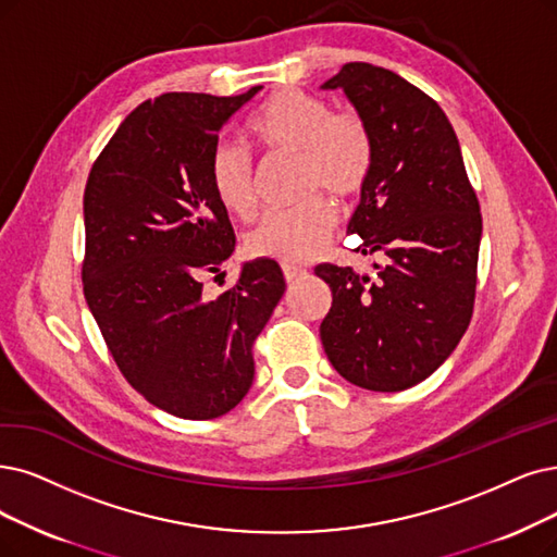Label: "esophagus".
<instances>
[{
	"label": "esophagus",
	"mask_w": 557,
	"mask_h": 557,
	"mask_svg": "<svg viewBox=\"0 0 557 557\" xmlns=\"http://www.w3.org/2000/svg\"><path fill=\"white\" fill-rule=\"evenodd\" d=\"M306 272L301 270V267H295V264H283V278L287 281V283H293V281H297L299 276H304Z\"/></svg>",
	"instance_id": "esophagus-1"
}]
</instances>
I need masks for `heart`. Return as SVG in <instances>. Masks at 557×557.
Here are the masks:
<instances>
[{"instance_id":"1","label":"heart","mask_w":557,"mask_h":557,"mask_svg":"<svg viewBox=\"0 0 557 557\" xmlns=\"http://www.w3.org/2000/svg\"><path fill=\"white\" fill-rule=\"evenodd\" d=\"M256 144L272 154L297 158V183L310 194L295 208L262 214L247 235L253 258L304 262L318 256L336 226V208L326 196L347 203L366 187L374 144L366 119L356 109H331L324 98L301 88H283L262 104L249 125ZM208 177L221 208L239 219L256 210V166L247 148L219 141L208 160Z\"/></svg>"}]
</instances>
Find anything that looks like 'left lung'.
Here are the masks:
<instances>
[{"label":"left lung","mask_w":557,"mask_h":557,"mask_svg":"<svg viewBox=\"0 0 557 557\" xmlns=\"http://www.w3.org/2000/svg\"><path fill=\"white\" fill-rule=\"evenodd\" d=\"M322 88H343L366 119L374 158L349 235L382 253L363 276L318 264L333 304L320 324L331 366L354 386L395 393L448 359L473 318L482 214L443 109L397 73L345 63Z\"/></svg>","instance_id":"obj_1"}]
</instances>
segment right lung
<instances>
[{
	"mask_svg": "<svg viewBox=\"0 0 557 557\" xmlns=\"http://www.w3.org/2000/svg\"><path fill=\"white\" fill-rule=\"evenodd\" d=\"M260 88L141 102L86 181V304L127 384L177 418L210 420L242 403L253 384V343L285 293L278 262L253 260L226 293L203 295V278L235 249L208 160Z\"/></svg>",
	"mask_w": 557,
	"mask_h": 557,
	"instance_id": "right-lung-1",
	"label": "right lung"
}]
</instances>
